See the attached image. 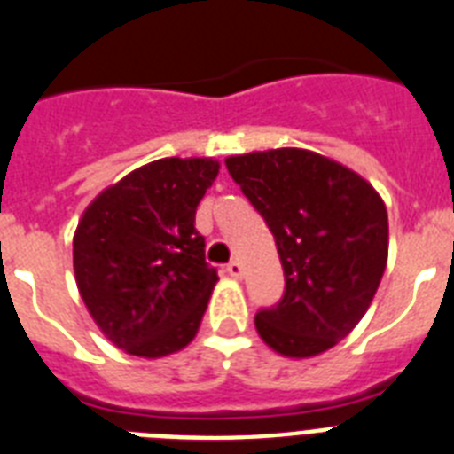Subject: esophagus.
I'll return each instance as SVG.
<instances>
[{
  "label": "esophagus",
  "instance_id": "obj_1",
  "mask_svg": "<svg viewBox=\"0 0 454 454\" xmlns=\"http://www.w3.org/2000/svg\"><path fill=\"white\" fill-rule=\"evenodd\" d=\"M226 273L231 278H235V280H238V278H242V263L240 262H231L226 266Z\"/></svg>",
  "mask_w": 454,
  "mask_h": 454
}]
</instances>
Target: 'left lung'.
I'll return each instance as SVG.
<instances>
[{"label":"left lung","instance_id":"8db88e82","mask_svg":"<svg viewBox=\"0 0 454 454\" xmlns=\"http://www.w3.org/2000/svg\"><path fill=\"white\" fill-rule=\"evenodd\" d=\"M233 181L269 223L285 270L259 337L285 358H313L365 316L388 259V214L365 178L306 148L226 157Z\"/></svg>","mask_w":454,"mask_h":454}]
</instances>
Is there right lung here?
<instances>
[{"mask_svg":"<svg viewBox=\"0 0 454 454\" xmlns=\"http://www.w3.org/2000/svg\"><path fill=\"white\" fill-rule=\"evenodd\" d=\"M221 164L162 157L98 192L73 238L80 297L129 356L164 358L191 344L219 276L205 262L195 212Z\"/></svg>","mask_w":454,"mask_h":454,"instance_id":"add662e5","label":"right lung"}]
</instances>
